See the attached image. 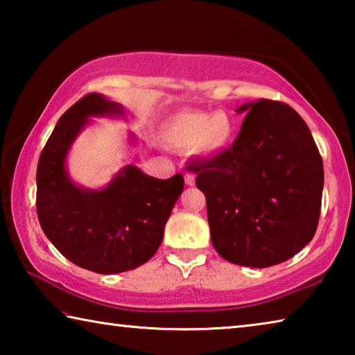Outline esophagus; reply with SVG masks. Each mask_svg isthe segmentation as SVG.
Returning a JSON list of instances; mask_svg holds the SVG:
<instances>
[{"instance_id": "34e87169", "label": "esophagus", "mask_w": 355, "mask_h": 355, "mask_svg": "<svg viewBox=\"0 0 355 355\" xmlns=\"http://www.w3.org/2000/svg\"><path fill=\"white\" fill-rule=\"evenodd\" d=\"M184 183L188 186H194L196 184V177L192 173H184Z\"/></svg>"}]
</instances>
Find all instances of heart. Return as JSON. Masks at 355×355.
Segmentation results:
<instances>
[{
    "label": "heart",
    "mask_w": 355,
    "mask_h": 355,
    "mask_svg": "<svg viewBox=\"0 0 355 355\" xmlns=\"http://www.w3.org/2000/svg\"><path fill=\"white\" fill-rule=\"evenodd\" d=\"M233 128L230 117L222 111H183L163 125V136L175 147H196L202 156H216L230 146Z\"/></svg>",
    "instance_id": "heart-1"
}]
</instances>
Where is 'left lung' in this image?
I'll use <instances>...</instances> for the list:
<instances>
[{"instance_id":"1","label":"left lung","mask_w":355,"mask_h":355,"mask_svg":"<svg viewBox=\"0 0 355 355\" xmlns=\"http://www.w3.org/2000/svg\"><path fill=\"white\" fill-rule=\"evenodd\" d=\"M230 148L194 163L207 197L211 243L224 260L268 268L284 263L315 236L324 167L307 123L291 106L258 100Z\"/></svg>"}]
</instances>
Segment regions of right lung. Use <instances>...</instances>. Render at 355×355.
<instances>
[{
  "label": "right lung",
  "instance_id": "right-lung-1",
  "mask_svg": "<svg viewBox=\"0 0 355 355\" xmlns=\"http://www.w3.org/2000/svg\"><path fill=\"white\" fill-rule=\"evenodd\" d=\"M125 107L89 94L65 111L42 150L37 216L42 230L76 266L117 274L147 263L158 250L172 208L183 192L182 173L158 180L125 164L106 186L84 188L71 180L67 156L92 117L123 119ZM130 142L136 136L130 133Z\"/></svg>",
  "mask_w": 355,
  "mask_h": 355
}]
</instances>
